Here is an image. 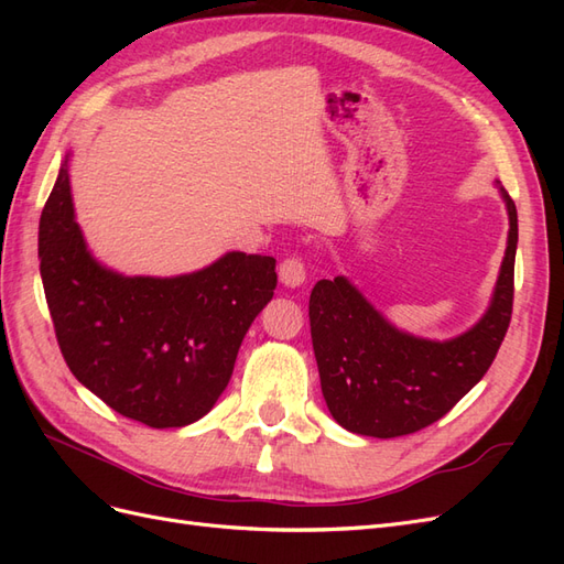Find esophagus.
Masks as SVG:
<instances>
[{"instance_id": "obj_1", "label": "esophagus", "mask_w": 564, "mask_h": 564, "mask_svg": "<svg viewBox=\"0 0 564 564\" xmlns=\"http://www.w3.org/2000/svg\"><path fill=\"white\" fill-rule=\"evenodd\" d=\"M280 282L286 289L301 286L305 282V263L301 259H296V256H292V259H284L280 263Z\"/></svg>"}]
</instances>
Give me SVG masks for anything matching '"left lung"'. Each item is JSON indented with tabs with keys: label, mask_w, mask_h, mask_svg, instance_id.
Returning <instances> with one entry per match:
<instances>
[{
	"label": "left lung",
	"mask_w": 564,
	"mask_h": 564,
	"mask_svg": "<svg viewBox=\"0 0 564 564\" xmlns=\"http://www.w3.org/2000/svg\"><path fill=\"white\" fill-rule=\"evenodd\" d=\"M508 242L485 315L464 334L435 340L398 329L348 278L319 280L311 294V336L322 395L338 425L367 437L416 433L445 416L480 381L513 313L516 202L497 181Z\"/></svg>",
	"instance_id": "obj_1"
}]
</instances>
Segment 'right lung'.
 <instances>
[{
    "label": "right lung",
    "instance_id": "1",
    "mask_svg": "<svg viewBox=\"0 0 564 564\" xmlns=\"http://www.w3.org/2000/svg\"><path fill=\"white\" fill-rule=\"evenodd\" d=\"M40 272L75 379L150 429H183L212 412L278 286L275 259L245 251L174 278L104 265L75 220L70 152L40 218Z\"/></svg>",
    "mask_w": 564,
    "mask_h": 564
}]
</instances>
